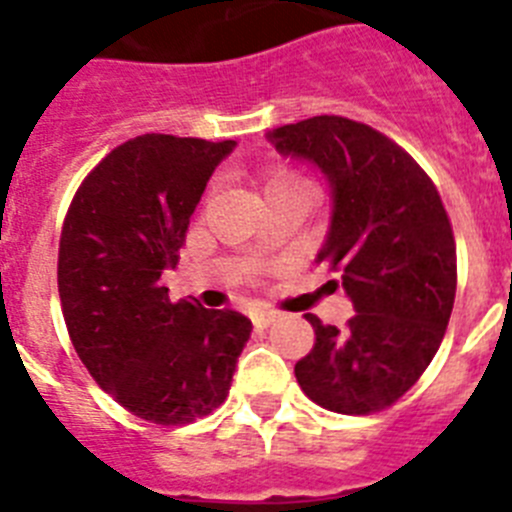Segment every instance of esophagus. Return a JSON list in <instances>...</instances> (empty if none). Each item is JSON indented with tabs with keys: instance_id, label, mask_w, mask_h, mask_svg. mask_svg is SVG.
<instances>
[{
	"instance_id": "1",
	"label": "esophagus",
	"mask_w": 512,
	"mask_h": 512,
	"mask_svg": "<svg viewBox=\"0 0 512 512\" xmlns=\"http://www.w3.org/2000/svg\"><path fill=\"white\" fill-rule=\"evenodd\" d=\"M277 320H279V312L277 310L253 312V325H256V328H269V325L277 323Z\"/></svg>"
}]
</instances>
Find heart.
I'll list each match as a JSON object with an SVG mask.
<instances>
[{
  "label": "heart",
  "mask_w": 512,
  "mask_h": 512,
  "mask_svg": "<svg viewBox=\"0 0 512 512\" xmlns=\"http://www.w3.org/2000/svg\"><path fill=\"white\" fill-rule=\"evenodd\" d=\"M282 184H302L295 174H287V171H279V174H271L266 179V187H282Z\"/></svg>",
  "instance_id": "obj_1"
}]
</instances>
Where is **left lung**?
<instances>
[{
	"mask_svg": "<svg viewBox=\"0 0 512 512\" xmlns=\"http://www.w3.org/2000/svg\"><path fill=\"white\" fill-rule=\"evenodd\" d=\"M330 187L318 264L341 274L346 328L307 312L315 346L295 364L320 408L369 415L418 382L443 341L456 295V243L436 187L408 153L364 122L320 115L266 133ZM338 287V284H336Z\"/></svg>",
	"mask_w": 512,
	"mask_h": 512,
	"instance_id": "1",
	"label": "left lung"
}]
</instances>
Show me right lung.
I'll use <instances>...</instances> for the list:
<instances>
[{
  "label": "right lung",
  "mask_w": 512,
  "mask_h": 512,
  "mask_svg": "<svg viewBox=\"0 0 512 512\" xmlns=\"http://www.w3.org/2000/svg\"><path fill=\"white\" fill-rule=\"evenodd\" d=\"M235 140L148 133L117 146L84 179L63 220L58 295L94 382L143 420L182 425L228 397L251 320L171 302L189 217Z\"/></svg>",
  "instance_id": "obj_1"
}]
</instances>
